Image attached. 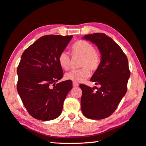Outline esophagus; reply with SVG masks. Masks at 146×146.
I'll use <instances>...</instances> for the list:
<instances>
[{"label": "esophagus", "mask_w": 146, "mask_h": 146, "mask_svg": "<svg viewBox=\"0 0 146 146\" xmlns=\"http://www.w3.org/2000/svg\"><path fill=\"white\" fill-rule=\"evenodd\" d=\"M73 85L74 87H77V86H79V84L78 83H75V82H73Z\"/></svg>", "instance_id": "34e87169"}]
</instances>
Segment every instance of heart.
I'll use <instances>...</instances> for the list:
<instances>
[{
  "instance_id": "heart-1",
  "label": "heart",
  "mask_w": 146,
  "mask_h": 146,
  "mask_svg": "<svg viewBox=\"0 0 146 146\" xmlns=\"http://www.w3.org/2000/svg\"><path fill=\"white\" fill-rule=\"evenodd\" d=\"M73 56L80 57L79 66L82 68L71 71L65 74V78L75 83L82 82L87 79L90 71L97 70L100 64L101 59L98 52L95 51V47L91 43L80 39L76 41L71 48ZM60 66L64 70H68L70 67V57L66 52H61L58 58Z\"/></svg>"
}]
</instances>
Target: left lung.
I'll return each instance as SVG.
<instances>
[{"mask_svg": "<svg viewBox=\"0 0 146 146\" xmlns=\"http://www.w3.org/2000/svg\"><path fill=\"white\" fill-rule=\"evenodd\" d=\"M83 38L95 44L100 52V64L90 80L100 87L95 92L94 88L80 85L82 111L88 119H104L114 112L126 94L131 75L128 60L120 46L104 33L85 35Z\"/></svg>", "mask_w": 146, "mask_h": 146, "instance_id": "8db88e82", "label": "left lung"}]
</instances>
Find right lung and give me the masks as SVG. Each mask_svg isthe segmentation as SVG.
Wrapping results in <instances>:
<instances>
[{"label":"right lung","instance_id":"obj_1","mask_svg":"<svg viewBox=\"0 0 146 146\" xmlns=\"http://www.w3.org/2000/svg\"><path fill=\"white\" fill-rule=\"evenodd\" d=\"M72 37L43 36L22 54L17 70V90L24 107L35 119L51 120L61 113L64 99L73 85L70 80L56 84L63 76L58 58Z\"/></svg>","mask_w":146,"mask_h":146}]
</instances>
